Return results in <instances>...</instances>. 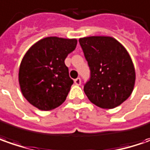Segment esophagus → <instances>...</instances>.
<instances>
[{
  "label": "esophagus",
  "instance_id": "obj_1",
  "mask_svg": "<svg viewBox=\"0 0 150 150\" xmlns=\"http://www.w3.org/2000/svg\"><path fill=\"white\" fill-rule=\"evenodd\" d=\"M75 84L76 85H80L81 84V80H80V78H76L75 80Z\"/></svg>",
  "mask_w": 150,
  "mask_h": 150
}]
</instances>
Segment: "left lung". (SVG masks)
Segmentation results:
<instances>
[{
  "instance_id": "1",
  "label": "left lung",
  "mask_w": 150,
  "mask_h": 150,
  "mask_svg": "<svg viewBox=\"0 0 150 150\" xmlns=\"http://www.w3.org/2000/svg\"><path fill=\"white\" fill-rule=\"evenodd\" d=\"M91 70L84 85L88 99L103 109H113L131 95L135 71L127 50L110 36H90L79 40Z\"/></svg>"
}]
</instances>
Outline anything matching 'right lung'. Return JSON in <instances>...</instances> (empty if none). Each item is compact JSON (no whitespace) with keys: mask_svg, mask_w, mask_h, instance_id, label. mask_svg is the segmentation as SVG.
<instances>
[{"mask_svg":"<svg viewBox=\"0 0 150 150\" xmlns=\"http://www.w3.org/2000/svg\"><path fill=\"white\" fill-rule=\"evenodd\" d=\"M76 45L75 39L53 36L40 40L29 49L20 65L19 83L30 104L47 111L65 100L74 81L65 59Z\"/></svg>","mask_w":150,"mask_h":150,"instance_id":"right-lung-1","label":"right lung"}]
</instances>
